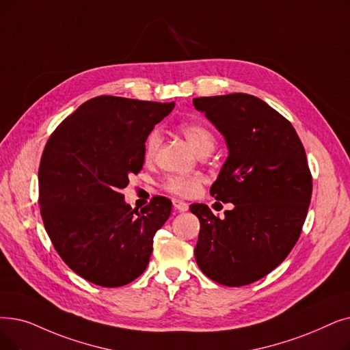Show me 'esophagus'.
<instances>
[{
	"instance_id": "34e87169",
	"label": "esophagus",
	"mask_w": 350,
	"mask_h": 350,
	"mask_svg": "<svg viewBox=\"0 0 350 350\" xmlns=\"http://www.w3.org/2000/svg\"><path fill=\"white\" fill-rule=\"evenodd\" d=\"M173 208H174V211H187L189 210V204L186 203V202H183V200H178V199H174L173 200Z\"/></svg>"
}]
</instances>
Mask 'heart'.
Returning a JSON list of instances; mask_svg holds the SVG:
<instances>
[{
    "label": "heart",
    "mask_w": 350,
    "mask_h": 350,
    "mask_svg": "<svg viewBox=\"0 0 350 350\" xmlns=\"http://www.w3.org/2000/svg\"><path fill=\"white\" fill-rule=\"evenodd\" d=\"M180 131L183 133L185 137L189 140V143L194 147V150L199 154H208L211 150L215 148L216 139L213 133L203 124L199 123H186L180 127ZM161 137L157 130L151 131L147 137L146 147H144V156L147 160H151L159 150ZM204 178L200 174H190V176H169L163 181V187L178 197H189L196 196L202 189Z\"/></svg>",
    "instance_id": "heart-1"
}]
</instances>
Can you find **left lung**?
I'll return each mask as SVG.
<instances>
[{
  "mask_svg": "<svg viewBox=\"0 0 350 350\" xmlns=\"http://www.w3.org/2000/svg\"><path fill=\"white\" fill-rule=\"evenodd\" d=\"M226 140L227 156L210 194L233 203L220 219L191 204L200 220L196 262L207 278L245 286L291 253L312 197L306 153L293 126L267 103L245 93L193 98Z\"/></svg>",
  "mask_w": 350,
  "mask_h": 350,
  "instance_id": "1",
  "label": "left lung"
}]
</instances>
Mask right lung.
<instances>
[{"instance_id": "add662e5", "label": "right lung", "mask_w": 350, "mask_h": 350, "mask_svg": "<svg viewBox=\"0 0 350 350\" xmlns=\"http://www.w3.org/2000/svg\"><path fill=\"white\" fill-rule=\"evenodd\" d=\"M174 103L94 97L51 134L38 169L40 211L51 243L83 279L118 287L146 270L172 202L156 196L140 211L120 190L143 169L147 135Z\"/></svg>"}]
</instances>
